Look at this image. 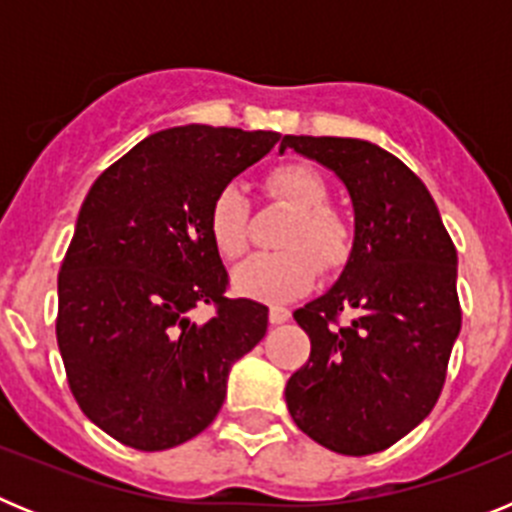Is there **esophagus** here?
I'll return each instance as SVG.
<instances>
[{
    "instance_id": "34e87169",
    "label": "esophagus",
    "mask_w": 512,
    "mask_h": 512,
    "mask_svg": "<svg viewBox=\"0 0 512 512\" xmlns=\"http://www.w3.org/2000/svg\"><path fill=\"white\" fill-rule=\"evenodd\" d=\"M289 318H292V312H289L287 307H279V305H274V307H271V310H269V320H271V323H274V325H282V323H287Z\"/></svg>"
}]
</instances>
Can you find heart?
I'll return each instance as SVG.
<instances>
[{"instance_id": "obj_1", "label": "heart", "mask_w": 512, "mask_h": 512, "mask_svg": "<svg viewBox=\"0 0 512 512\" xmlns=\"http://www.w3.org/2000/svg\"><path fill=\"white\" fill-rule=\"evenodd\" d=\"M264 192L292 217L279 243L284 251L256 253L233 271L241 295L261 302H287L315 284L320 266L341 269L354 248V230L346 217L330 207V189L323 176L305 164H284L271 169ZM207 230L225 261L241 259L248 248V205L241 189L228 184L215 194L207 212Z\"/></svg>"}]
</instances>
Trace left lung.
I'll return each instance as SVG.
<instances>
[{"instance_id": "obj_1", "label": "left lung", "mask_w": 512, "mask_h": 512, "mask_svg": "<svg viewBox=\"0 0 512 512\" xmlns=\"http://www.w3.org/2000/svg\"><path fill=\"white\" fill-rule=\"evenodd\" d=\"M282 148L336 171L356 212L341 279L295 312L312 348L284 390L289 415L336 454H377L431 413L446 382L461 330L454 241L425 184L384 148L328 135H284Z\"/></svg>"}]
</instances>
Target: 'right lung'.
Here are the masks:
<instances>
[{"label": "right lung", "mask_w": 512, "mask_h": 512, "mask_svg": "<svg viewBox=\"0 0 512 512\" xmlns=\"http://www.w3.org/2000/svg\"><path fill=\"white\" fill-rule=\"evenodd\" d=\"M277 140L161 130L104 169L81 205L58 271V351L81 413L130 449H174L205 431L230 366L264 338L269 307L225 295L207 212ZM197 304L216 310L205 324L191 320Z\"/></svg>", "instance_id": "right-lung-1"}]
</instances>
